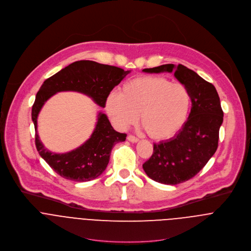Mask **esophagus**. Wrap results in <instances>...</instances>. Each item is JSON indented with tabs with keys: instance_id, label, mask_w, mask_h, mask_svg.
<instances>
[{
	"instance_id": "34e87169",
	"label": "esophagus",
	"mask_w": 251,
	"mask_h": 251,
	"mask_svg": "<svg viewBox=\"0 0 251 251\" xmlns=\"http://www.w3.org/2000/svg\"><path fill=\"white\" fill-rule=\"evenodd\" d=\"M127 140H128V141H130V142H132V143H136L139 139H138L136 136H134V135H131V134H130V135H128V136H127Z\"/></svg>"
}]
</instances>
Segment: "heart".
I'll use <instances>...</instances> for the list:
<instances>
[{"instance_id": "obj_1", "label": "heart", "mask_w": 251, "mask_h": 251, "mask_svg": "<svg viewBox=\"0 0 251 251\" xmlns=\"http://www.w3.org/2000/svg\"><path fill=\"white\" fill-rule=\"evenodd\" d=\"M191 108V96L181 83L164 76H140L126 82L121 92H111L106 111L120 128L137 123L154 139H167L185 124Z\"/></svg>"}]
</instances>
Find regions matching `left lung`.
Segmentation results:
<instances>
[{"instance_id":"left-lung-1","label":"left lung","mask_w":251,"mask_h":251,"mask_svg":"<svg viewBox=\"0 0 251 251\" xmlns=\"http://www.w3.org/2000/svg\"><path fill=\"white\" fill-rule=\"evenodd\" d=\"M144 73H174L191 96V110L181 129L170 139L154 143L143 165L146 175L164 184H178L193 177L218 148L224 113L215 86L182 65H162Z\"/></svg>"}]
</instances>
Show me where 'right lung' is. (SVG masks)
<instances>
[{
  "label": "right lung",
  "instance_id": "obj_1",
  "mask_svg": "<svg viewBox=\"0 0 251 251\" xmlns=\"http://www.w3.org/2000/svg\"><path fill=\"white\" fill-rule=\"evenodd\" d=\"M130 71L102 65L93 61L75 62L46 79L36 94L32 106L35 127V145L40 156L62 177L75 181H88L99 176L107 168L113 147L126 140V134L116 131L108 117L98 114L90 138L78 148L57 154L45 148L37 133V118L45 102L61 91H76L85 94L104 108L110 92Z\"/></svg>",
  "mask_w": 251,
  "mask_h": 251
}]
</instances>
